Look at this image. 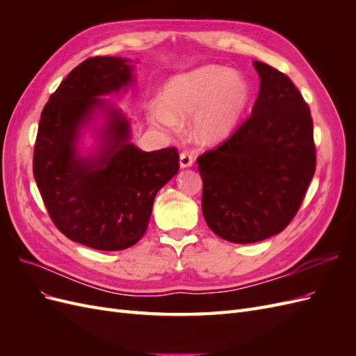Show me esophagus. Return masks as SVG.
Listing matches in <instances>:
<instances>
[{
  "instance_id": "obj_1",
  "label": "esophagus",
  "mask_w": 356,
  "mask_h": 356,
  "mask_svg": "<svg viewBox=\"0 0 356 356\" xmlns=\"http://www.w3.org/2000/svg\"><path fill=\"white\" fill-rule=\"evenodd\" d=\"M193 161H195V160H193V156L190 153L184 152V153L179 154V165H181L182 169L191 168L193 166Z\"/></svg>"
}]
</instances>
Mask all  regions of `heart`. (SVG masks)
<instances>
[{"label": "heart", "instance_id": "b5f03b06", "mask_svg": "<svg viewBox=\"0 0 356 356\" xmlns=\"http://www.w3.org/2000/svg\"><path fill=\"white\" fill-rule=\"evenodd\" d=\"M251 99L242 74L220 65H204L170 79L163 102L149 108V120L174 132L178 122L193 117L191 135L200 144H221L238 129Z\"/></svg>", "mask_w": 356, "mask_h": 356}]
</instances>
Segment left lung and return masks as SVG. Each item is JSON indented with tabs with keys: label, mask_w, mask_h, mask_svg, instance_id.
I'll list each match as a JSON object with an SVG mask.
<instances>
[{
	"label": "left lung",
	"mask_w": 356,
	"mask_h": 356,
	"mask_svg": "<svg viewBox=\"0 0 356 356\" xmlns=\"http://www.w3.org/2000/svg\"><path fill=\"white\" fill-rule=\"evenodd\" d=\"M260 92L251 115L227 141L197 159L202 212L209 229L233 243L281 233L315 175L314 122L286 75L254 60Z\"/></svg>",
	"instance_id": "left-lung-1"
}]
</instances>
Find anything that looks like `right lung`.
<instances>
[{
    "label": "right lung",
    "instance_id": "1",
    "mask_svg": "<svg viewBox=\"0 0 356 356\" xmlns=\"http://www.w3.org/2000/svg\"><path fill=\"white\" fill-rule=\"evenodd\" d=\"M131 59L81 62L50 96L34 147V178L50 218L68 239L99 251L131 248L147 232L157 191L178 174L177 148L143 152L131 123L104 96L135 84ZM90 128L95 145L81 147Z\"/></svg>",
    "mask_w": 356,
    "mask_h": 356
}]
</instances>
